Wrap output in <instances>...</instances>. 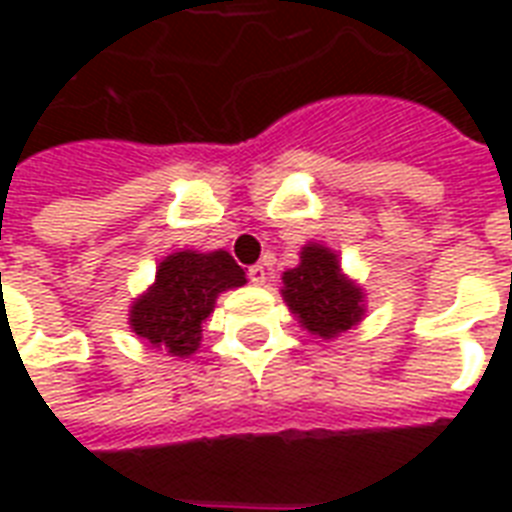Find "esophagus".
I'll return each mask as SVG.
<instances>
[{"mask_svg": "<svg viewBox=\"0 0 512 512\" xmlns=\"http://www.w3.org/2000/svg\"><path fill=\"white\" fill-rule=\"evenodd\" d=\"M247 276H249V281L255 284V287H263L265 281H268V271H265L263 265H252V268L247 271Z\"/></svg>", "mask_w": 512, "mask_h": 512, "instance_id": "1", "label": "esophagus"}]
</instances>
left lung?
<instances>
[{
    "label": "left lung",
    "mask_w": 512,
    "mask_h": 512,
    "mask_svg": "<svg viewBox=\"0 0 512 512\" xmlns=\"http://www.w3.org/2000/svg\"><path fill=\"white\" fill-rule=\"evenodd\" d=\"M281 297L297 324L319 340H335L366 316L364 287L340 268L335 249L308 241L300 263L281 276Z\"/></svg>",
    "instance_id": "obj_1"
}]
</instances>
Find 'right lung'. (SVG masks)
Here are the masks:
<instances>
[{"label": "right lung", "instance_id": "obj_1", "mask_svg": "<svg viewBox=\"0 0 512 512\" xmlns=\"http://www.w3.org/2000/svg\"><path fill=\"white\" fill-rule=\"evenodd\" d=\"M247 276L225 249H180L156 265L154 284L132 300L130 329L167 356L188 358L201 345V324L215 311L217 297L244 287Z\"/></svg>", "mask_w": 512, "mask_h": 512}]
</instances>
